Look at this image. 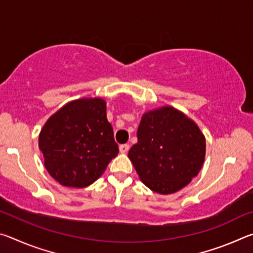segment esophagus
<instances>
[{"label": "esophagus", "instance_id": "esophagus-1", "mask_svg": "<svg viewBox=\"0 0 253 253\" xmlns=\"http://www.w3.org/2000/svg\"><path fill=\"white\" fill-rule=\"evenodd\" d=\"M128 149H129V145L128 144H123L119 146V152L122 154H126L128 152Z\"/></svg>", "mask_w": 253, "mask_h": 253}]
</instances>
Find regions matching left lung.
<instances>
[{"mask_svg":"<svg viewBox=\"0 0 253 253\" xmlns=\"http://www.w3.org/2000/svg\"><path fill=\"white\" fill-rule=\"evenodd\" d=\"M137 138L128 157L143 183L156 193L179 191L202 168L204 136L194 122L172 107L145 114Z\"/></svg>","mask_w":253,"mask_h":253,"instance_id":"obj_1","label":"left lung"}]
</instances>
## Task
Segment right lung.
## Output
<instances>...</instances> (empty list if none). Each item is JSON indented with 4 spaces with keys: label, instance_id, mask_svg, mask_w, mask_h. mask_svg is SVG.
<instances>
[{
    "label": "right lung",
    "instance_id": "1",
    "mask_svg": "<svg viewBox=\"0 0 253 253\" xmlns=\"http://www.w3.org/2000/svg\"><path fill=\"white\" fill-rule=\"evenodd\" d=\"M39 147L46 170L61 185H90L119 152L105 100L78 99L63 106L42 128Z\"/></svg>",
    "mask_w": 253,
    "mask_h": 253
}]
</instances>
